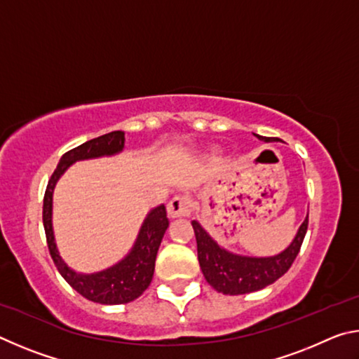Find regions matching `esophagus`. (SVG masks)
Segmentation results:
<instances>
[{
  "label": "esophagus",
  "mask_w": 359,
  "mask_h": 359,
  "mask_svg": "<svg viewBox=\"0 0 359 359\" xmlns=\"http://www.w3.org/2000/svg\"><path fill=\"white\" fill-rule=\"evenodd\" d=\"M191 212V198L188 194H177L168 204V214L171 218L187 217Z\"/></svg>",
  "instance_id": "1"
}]
</instances>
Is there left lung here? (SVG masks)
<instances>
[{
	"mask_svg": "<svg viewBox=\"0 0 359 359\" xmlns=\"http://www.w3.org/2000/svg\"><path fill=\"white\" fill-rule=\"evenodd\" d=\"M257 137L259 141H276V139H267L258 135ZM191 224L196 236L199 266H201L205 280L218 293L236 296L263 290L290 269L299 253L304 236L307 233L309 217H306V220L297 229L293 242L282 253L266 258L242 257V255L224 250L196 220H193Z\"/></svg>",
	"mask_w": 359,
	"mask_h": 359,
	"instance_id": "1",
	"label": "left lung"
}]
</instances>
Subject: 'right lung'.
I'll return each mask as SVG.
<instances>
[{
	"mask_svg": "<svg viewBox=\"0 0 359 359\" xmlns=\"http://www.w3.org/2000/svg\"><path fill=\"white\" fill-rule=\"evenodd\" d=\"M123 145L125 133L112 131L66 151L60 158L58 166L53 171L50 180H48L44 194V205H42V222H44L48 252H50V257L58 272L79 294L87 297L88 301L100 304L131 302L137 299L147 290L151 277H154L158 247H160L169 224L166 208L161 204L149 212L141 231H139L135 247L120 263L114 264L106 271L95 272V274H77V272L69 269L57 250L52 229V194L57 180L62 177V174L72 163L90 160V158L115 155L123 150Z\"/></svg>",
	"mask_w": 359,
	"mask_h": 359,
	"instance_id": "right-lung-1",
	"label": "right lung"
}]
</instances>
